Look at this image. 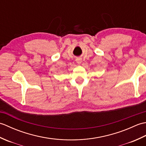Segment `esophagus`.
Wrapping results in <instances>:
<instances>
[{
  "label": "esophagus",
  "mask_w": 146,
  "mask_h": 146,
  "mask_svg": "<svg viewBox=\"0 0 146 146\" xmlns=\"http://www.w3.org/2000/svg\"><path fill=\"white\" fill-rule=\"evenodd\" d=\"M76 63H77V64H80L82 63V59H80V58H78L77 59V60H76Z\"/></svg>",
  "instance_id": "1"
}]
</instances>
